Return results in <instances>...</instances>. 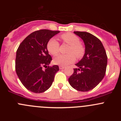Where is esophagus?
Masks as SVG:
<instances>
[{"label": "esophagus", "mask_w": 121, "mask_h": 121, "mask_svg": "<svg viewBox=\"0 0 121 121\" xmlns=\"http://www.w3.org/2000/svg\"><path fill=\"white\" fill-rule=\"evenodd\" d=\"M64 68H65V67H64V66H62V65H60L59 66V68H60V69H64Z\"/></svg>", "instance_id": "obj_1"}]
</instances>
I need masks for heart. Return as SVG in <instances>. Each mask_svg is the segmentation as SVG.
<instances>
[{"label": "heart", "instance_id": "b5f03b06", "mask_svg": "<svg viewBox=\"0 0 121 121\" xmlns=\"http://www.w3.org/2000/svg\"><path fill=\"white\" fill-rule=\"evenodd\" d=\"M63 42L70 45L66 55H59L54 59V63L59 65L66 66L74 62L76 57L79 59L85 54V48L84 45L80 42L78 36L71 33H64L60 36ZM47 50L49 53L53 56H56L59 52V43L54 38H52L47 43Z\"/></svg>", "mask_w": 121, "mask_h": 121}]
</instances>
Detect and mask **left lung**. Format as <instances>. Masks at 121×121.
<instances>
[{
    "label": "left lung",
    "mask_w": 121,
    "mask_h": 121,
    "mask_svg": "<svg viewBox=\"0 0 121 121\" xmlns=\"http://www.w3.org/2000/svg\"><path fill=\"white\" fill-rule=\"evenodd\" d=\"M84 40L85 54L76 64L78 68L68 79L73 88L80 91L93 89L104 77L107 65V56L102 42L98 37L87 32L74 31Z\"/></svg>",
    "instance_id": "1"
}]
</instances>
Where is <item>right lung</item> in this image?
Returning a JSON list of instances; mask_svg holds the SVG:
<instances>
[{
	"label": "right lung",
	"mask_w": 121,
	"mask_h": 121,
	"mask_svg": "<svg viewBox=\"0 0 121 121\" xmlns=\"http://www.w3.org/2000/svg\"><path fill=\"white\" fill-rule=\"evenodd\" d=\"M59 31L40 30L31 33L21 42L17 50L16 71L23 86L29 91L40 93L53 84L59 66L49 67L52 58L48 54L47 43ZM46 68L43 70V67Z\"/></svg>",
	"instance_id": "obj_1"
}]
</instances>
